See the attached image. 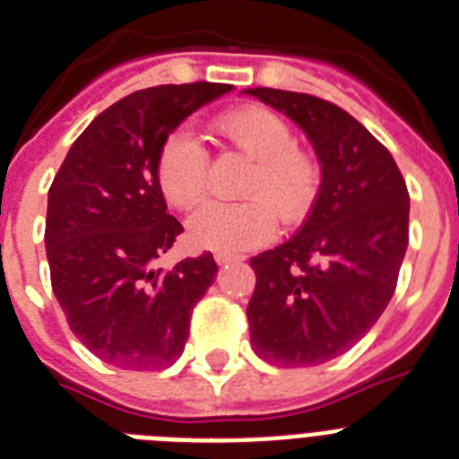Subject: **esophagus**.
Segmentation results:
<instances>
[{"label": "esophagus", "mask_w": 459, "mask_h": 459, "mask_svg": "<svg viewBox=\"0 0 459 459\" xmlns=\"http://www.w3.org/2000/svg\"><path fill=\"white\" fill-rule=\"evenodd\" d=\"M216 264H230V262H240V257L238 255H229V252H216L214 255Z\"/></svg>", "instance_id": "1"}]
</instances>
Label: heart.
<instances>
[{"mask_svg":"<svg viewBox=\"0 0 459 459\" xmlns=\"http://www.w3.org/2000/svg\"><path fill=\"white\" fill-rule=\"evenodd\" d=\"M221 133L238 152L252 159L245 173L243 202H209L187 221L190 243L202 250L236 252L269 243L279 216L298 221L319 193V166L295 145L290 126L264 107H243L219 118ZM209 154L197 135L176 128L157 154V183L169 204L193 209L207 195Z\"/></svg>","mask_w":459,"mask_h":459,"instance_id":"1","label":"heart"}]
</instances>
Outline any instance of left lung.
I'll return each mask as SVG.
<instances>
[{
    "label": "left lung",
    "instance_id": "8db88e82",
    "mask_svg": "<svg viewBox=\"0 0 459 459\" xmlns=\"http://www.w3.org/2000/svg\"><path fill=\"white\" fill-rule=\"evenodd\" d=\"M307 133L321 164L312 212L290 240L250 259L252 348L279 367L348 352L391 302L407 240L410 193L391 152L357 118L305 92L247 88Z\"/></svg>",
    "mask_w": 459,
    "mask_h": 459
}]
</instances>
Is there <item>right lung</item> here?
I'll list each match as a JSON object with an SVG mask.
<instances>
[{"label":"right lung","mask_w":459,"mask_h":459,"mask_svg":"<svg viewBox=\"0 0 459 459\" xmlns=\"http://www.w3.org/2000/svg\"><path fill=\"white\" fill-rule=\"evenodd\" d=\"M230 85L138 90L104 109L68 150L47 200L52 290L75 338L121 369H166L186 348L193 307L216 279L212 252L159 269L183 226L157 183L161 143Z\"/></svg>","instance_id":"1"}]
</instances>
